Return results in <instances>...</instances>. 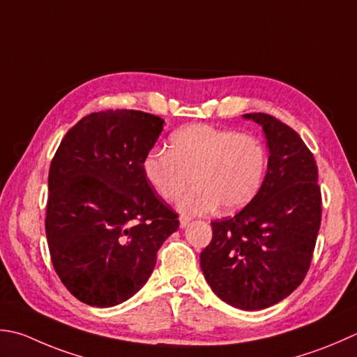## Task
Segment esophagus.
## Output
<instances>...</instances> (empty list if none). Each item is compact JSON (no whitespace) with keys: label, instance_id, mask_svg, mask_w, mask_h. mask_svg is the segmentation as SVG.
<instances>
[{"label":"esophagus","instance_id":"obj_1","mask_svg":"<svg viewBox=\"0 0 357 357\" xmlns=\"http://www.w3.org/2000/svg\"><path fill=\"white\" fill-rule=\"evenodd\" d=\"M190 221H192V220L188 218V216H181V218H179V226L184 229V227H187L188 225H190Z\"/></svg>","mask_w":357,"mask_h":357}]
</instances>
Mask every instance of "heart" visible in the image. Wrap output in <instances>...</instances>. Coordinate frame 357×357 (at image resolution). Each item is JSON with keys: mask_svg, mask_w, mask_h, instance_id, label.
I'll return each instance as SVG.
<instances>
[{"mask_svg": "<svg viewBox=\"0 0 357 357\" xmlns=\"http://www.w3.org/2000/svg\"><path fill=\"white\" fill-rule=\"evenodd\" d=\"M268 153L260 139L234 130L193 123L173 132L169 151L151 150L142 160L149 184L184 215H206L221 207L232 213L246 207L263 184Z\"/></svg>", "mask_w": 357, "mask_h": 357, "instance_id": "heart-1", "label": "heart"}]
</instances>
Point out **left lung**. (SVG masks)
Wrapping results in <instances>:
<instances>
[{
	"mask_svg": "<svg viewBox=\"0 0 357 357\" xmlns=\"http://www.w3.org/2000/svg\"><path fill=\"white\" fill-rule=\"evenodd\" d=\"M243 117L263 128L269 150L266 176L243 211L212 222V241L199 261L222 302L260 311L303 282L322 218V197L316 160L302 137L269 114Z\"/></svg>",
	"mask_w": 357,
	"mask_h": 357,
	"instance_id": "obj_1",
	"label": "left lung"
}]
</instances>
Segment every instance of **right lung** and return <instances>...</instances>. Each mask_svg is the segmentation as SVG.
<instances>
[{"mask_svg": "<svg viewBox=\"0 0 357 357\" xmlns=\"http://www.w3.org/2000/svg\"><path fill=\"white\" fill-rule=\"evenodd\" d=\"M164 119L93 113L66 132L49 169L46 236L54 269L80 302L109 308L149 280L178 215L146 181L142 160Z\"/></svg>", "mask_w": 357, "mask_h": 357, "instance_id": "right-lung-1", "label": "right lung"}]
</instances>
